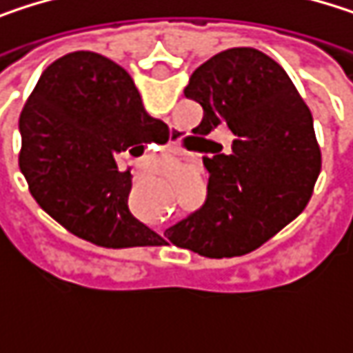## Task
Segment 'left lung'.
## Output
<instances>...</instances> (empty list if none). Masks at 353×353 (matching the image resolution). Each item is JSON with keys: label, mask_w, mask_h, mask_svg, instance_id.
Listing matches in <instances>:
<instances>
[{"label": "left lung", "mask_w": 353, "mask_h": 353, "mask_svg": "<svg viewBox=\"0 0 353 353\" xmlns=\"http://www.w3.org/2000/svg\"><path fill=\"white\" fill-rule=\"evenodd\" d=\"M204 116L196 132L219 126L233 143L208 141L204 206L165 231L204 257H237L263 245L309 204L321 174L313 114L288 73L257 48H229L202 63L183 90ZM206 141V139H204Z\"/></svg>", "instance_id": "left-lung-1"}]
</instances>
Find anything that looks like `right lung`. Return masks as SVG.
Here are the masks:
<instances>
[{
    "label": "right lung",
    "instance_id": "obj_1",
    "mask_svg": "<svg viewBox=\"0 0 353 353\" xmlns=\"http://www.w3.org/2000/svg\"><path fill=\"white\" fill-rule=\"evenodd\" d=\"M20 172L40 208L79 239L106 249L161 245L128 208L130 172L147 143H168V126L149 116L132 77L92 50L50 63L20 114Z\"/></svg>",
    "mask_w": 353,
    "mask_h": 353
}]
</instances>
